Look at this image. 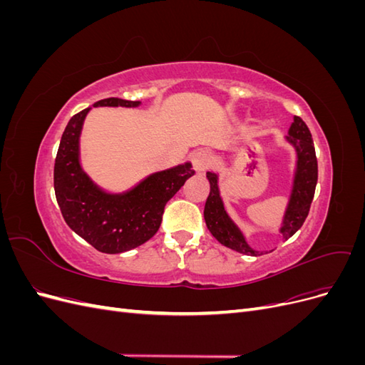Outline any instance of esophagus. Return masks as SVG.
Listing matches in <instances>:
<instances>
[{
    "instance_id": "obj_1",
    "label": "esophagus",
    "mask_w": 365,
    "mask_h": 365,
    "mask_svg": "<svg viewBox=\"0 0 365 365\" xmlns=\"http://www.w3.org/2000/svg\"><path fill=\"white\" fill-rule=\"evenodd\" d=\"M192 163H193V169L196 172H205L210 165L213 164V157L205 150H200L193 155Z\"/></svg>"
}]
</instances>
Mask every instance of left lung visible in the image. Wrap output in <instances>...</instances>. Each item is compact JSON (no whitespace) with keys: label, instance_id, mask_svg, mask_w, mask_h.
Returning <instances> with one entry per match:
<instances>
[{"label":"left lung","instance_id":"obj_1","mask_svg":"<svg viewBox=\"0 0 365 365\" xmlns=\"http://www.w3.org/2000/svg\"><path fill=\"white\" fill-rule=\"evenodd\" d=\"M286 140L297 150V170L294 187L288 208H286L284 213L283 225L280 228L283 239L288 240L302 228L309 215V210H311L318 180V163L311 130H309V128L300 117H294V123L289 128V135L286 137ZM207 180L210 182V195L205 201L204 219L210 233L227 248H231L242 254H248V256H260L263 252L252 250L247 244L244 235L240 233V230L227 215L222 200L219 196L217 175L207 172Z\"/></svg>","mask_w":365,"mask_h":365}]
</instances>
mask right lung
Returning a JSON list of instances; mask_svg holds the SVG:
<instances>
[{
  "mask_svg": "<svg viewBox=\"0 0 365 365\" xmlns=\"http://www.w3.org/2000/svg\"><path fill=\"white\" fill-rule=\"evenodd\" d=\"M138 105L117 97L94 103L126 108ZM88 111L90 108L73 115L63 130L54 160V193L65 222L76 235L101 252H125L157 233L165 204L195 170L190 163L180 164L148 176L126 193H105L88 178L79 163V137Z\"/></svg>",
  "mask_w": 365,
  "mask_h": 365,
  "instance_id": "right-lung-1",
  "label": "right lung"
}]
</instances>
